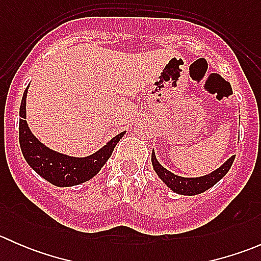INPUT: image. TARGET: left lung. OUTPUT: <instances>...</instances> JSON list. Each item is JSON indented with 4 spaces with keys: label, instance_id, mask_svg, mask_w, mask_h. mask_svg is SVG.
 <instances>
[{
    "label": "left lung",
    "instance_id": "obj_1",
    "mask_svg": "<svg viewBox=\"0 0 261 261\" xmlns=\"http://www.w3.org/2000/svg\"><path fill=\"white\" fill-rule=\"evenodd\" d=\"M233 160H235V155L231 156L227 162L223 165H221L217 170L212 172L211 174L204 175V177H198V178H184V177H178V175L173 174L172 172L165 169L164 167L159 164V162L155 158V152L152 151L151 154V163L154 170L156 172V174L159 175L160 179L164 181L173 192L178 194H184V196H194V194L203 193L204 191L211 188L212 186H215L218 180L222 179L226 175V173L230 170L231 165H232Z\"/></svg>",
    "mask_w": 261,
    "mask_h": 261
}]
</instances>
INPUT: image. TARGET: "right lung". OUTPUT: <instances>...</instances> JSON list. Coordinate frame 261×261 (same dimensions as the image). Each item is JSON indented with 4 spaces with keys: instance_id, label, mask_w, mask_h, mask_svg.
<instances>
[{
    "instance_id": "1",
    "label": "right lung",
    "mask_w": 261,
    "mask_h": 261,
    "mask_svg": "<svg viewBox=\"0 0 261 261\" xmlns=\"http://www.w3.org/2000/svg\"><path fill=\"white\" fill-rule=\"evenodd\" d=\"M26 93L25 89L20 106V122H18V141L21 151L28 164L40 177L58 187L77 186L93 178L109 160L115 146L125 135V131L115 136L107 145L94 154L86 158H73L54 151L40 143L31 134L26 122Z\"/></svg>"
}]
</instances>
